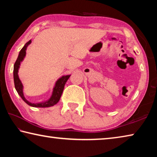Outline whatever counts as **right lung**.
<instances>
[{
	"instance_id": "1",
	"label": "right lung",
	"mask_w": 157,
	"mask_h": 157,
	"mask_svg": "<svg viewBox=\"0 0 157 157\" xmlns=\"http://www.w3.org/2000/svg\"><path fill=\"white\" fill-rule=\"evenodd\" d=\"M31 42H32L31 40L28 41L27 43L25 44V46L23 47V48L21 50V51L19 52V54H18L17 59L16 61V62L14 65V71H13V73H14V82L15 89L17 90L18 95H19L21 98L23 99V100L24 101L26 104L31 106V107H52V106H54L55 105H56L58 102H59L60 98L62 96L63 90L64 89L66 82H67L68 78H70L71 75L62 76L59 79H57L56 83H55L54 88H53L51 97H50L48 100L45 101V102H42L39 103H32L30 102H29L28 100H26L24 95H23V86L22 83H21L19 78H18V72L21 65V62H22L25 57L26 49H27V47L31 44Z\"/></svg>"
}]
</instances>
